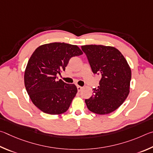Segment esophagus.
Wrapping results in <instances>:
<instances>
[{
    "label": "esophagus",
    "instance_id": "esophagus-1",
    "mask_svg": "<svg viewBox=\"0 0 153 153\" xmlns=\"http://www.w3.org/2000/svg\"><path fill=\"white\" fill-rule=\"evenodd\" d=\"M77 87V90H78V91H81L82 89V87H81V86H79V85H77L76 86Z\"/></svg>",
    "mask_w": 153,
    "mask_h": 153
}]
</instances>
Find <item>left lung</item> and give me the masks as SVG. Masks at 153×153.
Wrapping results in <instances>:
<instances>
[{
    "label": "left lung",
    "instance_id": "left-lung-1",
    "mask_svg": "<svg viewBox=\"0 0 153 153\" xmlns=\"http://www.w3.org/2000/svg\"><path fill=\"white\" fill-rule=\"evenodd\" d=\"M93 72L101 75L98 89L85 100L93 113H111L124 103L130 93L131 69L126 58L116 48L102 45H82Z\"/></svg>",
    "mask_w": 153,
    "mask_h": 153
}]
</instances>
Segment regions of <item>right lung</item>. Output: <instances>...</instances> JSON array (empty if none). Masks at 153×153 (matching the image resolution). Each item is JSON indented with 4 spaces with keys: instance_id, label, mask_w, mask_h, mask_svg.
Instances as JSON below:
<instances>
[{
    "instance_id": "right-lung-1",
    "label": "right lung",
    "mask_w": 153,
    "mask_h": 153,
    "mask_svg": "<svg viewBox=\"0 0 153 153\" xmlns=\"http://www.w3.org/2000/svg\"><path fill=\"white\" fill-rule=\"evenodd\" d=\"M82 54L75 45L54 42L39 46L27 64L24 82L33 103L45 114L66 112L77 93L74 84H68L56 74L65 71L72 57Z\"/></svg>"
}]
</instances>
